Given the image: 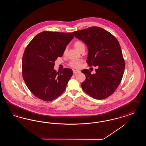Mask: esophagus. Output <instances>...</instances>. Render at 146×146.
Masks as SVG:
<instances>
[{
  "label": "esophagus",
  "mask_w": 146,
  "mask_h": 146,
  "mask_svg": "<svg viewBox=\"0 0 146 146\" xmlns=\"http://www.w3.org/2000/svg\"><path fill=\"white\" fill-rule=\"evenodd\" d=\"M73 72L74 74H77V73H79L80 72V70H73Z\"/></svg>",
  "instance_id": "esophagus-1"
}]
</instances>
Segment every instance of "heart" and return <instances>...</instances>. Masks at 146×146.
<instances>
[{
	"label": "heart",
	"instance_id": "heart-1",
	"mask_svg": "<svg viewBox=\"0 0 146 146\" xmlns=\"http://www.w3.org/2000/svg\"><path fill=\"white\" fill-rule=\"evenodd\" d=\"M74 46L75 48L78 51H80L82 49H85V44L83 42L80 40L76 41L74 44ZM67 51V49H64L63 54H65ZM83 65V63L81 61H72L68 63V66L71 68H74V69H79L82 67Z\"/></svg>",
	"mask_w": 146,
	"mask_h": 146
}]
</instances>
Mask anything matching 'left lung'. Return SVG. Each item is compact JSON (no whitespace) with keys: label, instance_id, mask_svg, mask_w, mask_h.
<instances>
[{"label":"left lung","instance_id":"obj_1","mask_svg":"<svg viewBox=\"0 0 146 146\" xmlns=\"http://www.w3.org/2000/svg\"><path fill=\"white\" fill-rule=\"evenodd\" d=\"M73 34L88 47V65L98 67L95 74H92L89 70H82L86 76L81 84L83 90L95 99L109 97L117 89L125 70V61L118 40L110 32L96 26Z\"/></svg>","mask_w":146,"mask_h":146}]
</instances>
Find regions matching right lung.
I'll return each instance as SVG.
<instances>
[{
  "mask_svg": "<svg viewBox=\"0 0 146 146\" xmlns=\"http://www.w3.org/2000/svg\"><path fill=\"white\" fill-rule=\"evenodd\" d=\"M73 38L71 33L44 31L26 46L22 57V77L35 97L51 101L65 90L73 71L64 68L57 72L54 62Z\"/></svg>",
  "mask_w": 146,
  "mask_h": 146,
  "instance_id": "add662e5",
  "label": "right lung"
}]
</instances>
